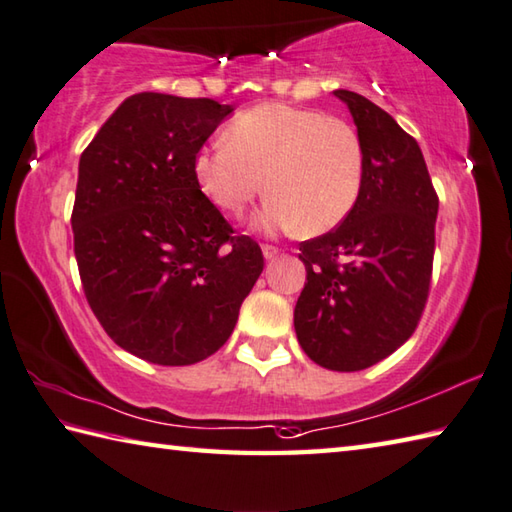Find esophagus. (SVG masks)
<instances>
[{
	"label": "esophagus",
	"instance_id": "esophagus-1",
	"mask_svg": "<svg viewBox=\"0 0 512 512\" xmlns=\"http://www.w3.org/2000/svg\"><path fill=\"white\" fill-rule=\"evenodd\" d=\"M278 254H281V249H278V247L263 245V256H265V260H274V258H278Z\"/></svg>",
	"mask_w": 512,
	"mask_h": 512
}]
</instances>
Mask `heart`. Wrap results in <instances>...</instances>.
Returning <instances> with one entry per match:
<instances>
[{
	"label": "heart",
	"instance_id": "heart-1",
	"mask_svg": "<svg viewBox=\"0 0 512 512\" xmlns=\"http://www.w3.org/2000/svg\"><path fill=\"white\" fill-rule=\"evenodd\" d=\"M225 140L196 153L194 176L202 194L231 216L243 214L265 187L272 196L254 218L258 231L327 234L350 216L361 196L365 151L345 120L260 104L229 124Z\"/></svg>",
	"mask_w": 512,
	"mask_h": 512
}]
</instances>
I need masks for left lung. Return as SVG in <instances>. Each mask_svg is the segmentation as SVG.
I'll use <instances>...</instances> for the list:
<instances>
[{"instance_id": "obj_1", "label": "left lung", "mask_w": 512, "mask_h": 512, "mask_svg": "<svg viewBox=\"0 0 512 512\" xmlns=\"http://www.w3.org/2000/svg\"><path fill=\"white\" fill-rule=\"evenodd\" d=\"M365 151L361 196L343 223L301 243L307 283L294 307L314 363L359 372L406 343L426 307L439 198L417 140L354 91H334Z\"/></svg>"}]
</instances>
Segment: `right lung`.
Segmentation results:
<instances>
[{
    "instance_id": "1",
    "label": "right lung",
    "mask_w": 512,
    "mask_h": 512,
    "mask_svg": "<svg viewBox=\"0 0 512 512\" xmlns=\"http://www.w3.org/2000/svg\"><path fill=\"white\" fill-rule=\"evenodd\" d=\"M234 113L209 98L138 93L80 158L71 216L93 314L122 350L158 365L225 345L263 272V252L200 191L194 158Z\"/></svg>"
}]
</instances>
